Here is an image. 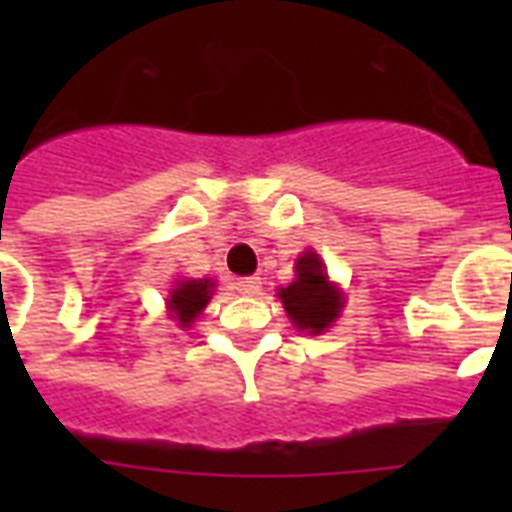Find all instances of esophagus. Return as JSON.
<instances>
[{
  "mask_svg": "<svg viewBox=\"0 0 512 512\" xmlns=\"http://www.w3.org/2000/svg\"><path fill=\"white\" fill-rule=\"evenodd\" d=\"M260 284H263V281L257 279V276H247V279L236 281V289H239L241 295H257V292H260Z\"/></svg>",
  "mask_w": 512,
  "mask_h": 512,
  "instance_id": "1",
  "label": "esophagus"
}]
</instances>
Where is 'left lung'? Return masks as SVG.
Segmentation results:
<instances>
[{
  "label": "left lung",
  "instance_id": "obj_1",
  "mask_svg": "<svg viewBox=\"0 0 512 512\" xmlns=\"http://www.w3.org/2000/svg\"><path fill=\"white\" fill-rule=\"evenodd\" d=\"M279 297L295 327L308 329L313 335L327 329L342 308L340 292L329 284L316 252H305L297 260V279L287 289H281Z\"/></svg>",
  "mask_w": 512,
  "mask_h": 512
}]
</instances>
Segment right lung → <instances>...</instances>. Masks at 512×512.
<instances>
[{
	"label": "right lung",
	"mask_w": 512,
	"mask_h": 512,
	"mask_svg": "<svg viewBox=\"0 0 512 512\" xmlns=\"http://www.w3.org/2000/svg\"><path fill=\"white\" fill-rule=\"evenodd\" d=\"M212 281H183L172 289L170 295V308L175 313V319L180 321V327H188L204 308H207L209 297H212Z\"/></svg>",
	"instance_id": "1"
}]
</instances>
